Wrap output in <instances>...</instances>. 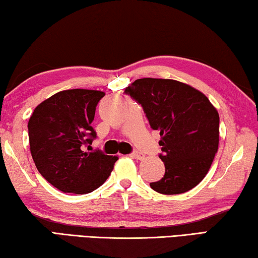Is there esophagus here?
<instances>
[{"instance_id": "34e87169", "label": "esophagus", "mask_w": 258, "mask_h": 258, "mask_svg": "<svg viewBox=\"0 0 258 258\" xmlns=\"http://www.w3.org/2000/svg\"><path fill=\"white\" fill-rule=\"evenodd\" d=\"M130 155H132V157H133V158H135V159H137V160H142L143 158H144V154H143V153H141V152H138V151H134V152H133V153H132V154H130Z\"/></svg>"}]
</instances>
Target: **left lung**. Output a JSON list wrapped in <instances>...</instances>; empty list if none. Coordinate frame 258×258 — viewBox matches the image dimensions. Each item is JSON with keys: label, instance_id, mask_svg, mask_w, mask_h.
<instances>
[{"label": "left lung", "instance_id": "left-lung-1", "mask_svg": "<svg viewBox=\"0 0 258 258\" xmlns=\"http://www.w3.org/2000/svg\"><path fill=\"white\" fill-rule=\"evenodd\" d=\"M124 94L142 105L151 128L159 130V158L166 167L150 186L162 194H180L205 178L218 150L219 115L199 90L169 79H138Z\"/></svg>", "mask_w": 258, "mask_h": 258}]
</instances>
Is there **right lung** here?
I'll list each match as a JSON object with an SVG mask.
<instances>
[{
  "label": "right lung",
  "instance_id": "right-lung-1",
  "mask_svg": "<svg viewBox=\"0 0 258 258\" xmlns=\"http://www.w3.org/2000/svg\"><path fill=\"white\" fill-rule=\"evenodd\" d=\"M105 92L71 89L36 106L28 121L32 158L40 174L64 193L86 194L108 178L117 157L90 151L97 137L91 126ZM88 147V150L85 149Z\"/></svg>",
  "mask_w": 258,
  "mask_h": 258
}]
</instances>
